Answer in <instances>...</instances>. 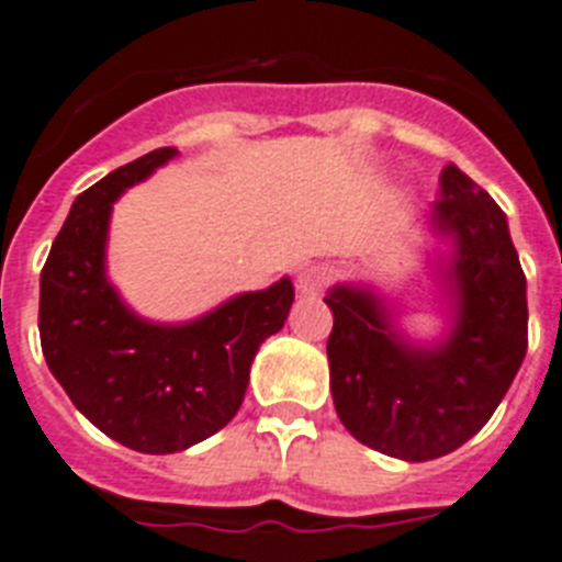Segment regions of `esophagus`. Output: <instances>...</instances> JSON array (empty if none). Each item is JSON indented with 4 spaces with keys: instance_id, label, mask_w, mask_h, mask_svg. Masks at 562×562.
I'll use <instances>...</instances> for the list:
<instances>
[{
    "instance_id": "obj_1",
    "label": "esophagus",
    "mask_w": 562,
    "mask_h": 562,
    "mask_svg": "<svg viewBox=\"0 0 562 562\" xmlns=\"http://www.w3.org/2000/svg\"><path fill=\"white\" fill-rule=\"evenodd\" d=\"M328 282H331V271L325 266H308L296 273V289L305 296L323 294V291L328 289Z\"/></svg>"
}]
</instances>
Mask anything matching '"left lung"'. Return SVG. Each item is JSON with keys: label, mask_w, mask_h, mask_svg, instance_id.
<instances>
[{"label": "left lung", "mask_w": 562, "mask_h": 562, "mask_svg": "<svg viewBox=\"0 0 562 562\" xmlns=\"http://www.w3.org/2000/svg\"><path fill=\"white\" fill-rule=\"evenodd\" d=\"M431 223L457 248L446 273L457 305L449 342L431 351L403 342L369 291L339 285L325 296L334 314V408L362 446L408 463L471 440L506 397L529 348L526 273L497 202L446 165Z\"/></svg>", "instance_id": "left-lung-1"}]
</instances>
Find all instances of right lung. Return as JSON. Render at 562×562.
<instances>
[{
    "instance_id": "1",
    "label": "right lung",
    "mask_w": 562,
    "mask_h": 562,
    "mask_svg": "<svg viewBox=\"0 0 562 562\" xmlns=\"http://www.w3.org/2000/svg\"><path fill=\"white\" fill-rule=\"evenodd\" d=\"M157 148L82 191L40 277V339L50 374L99 431L143 454H173L228 426L259 342L285 325L294 285L239 294L188 325H150L105 280L113 200L165 165Z\"/></svg>"
}]
</instances>
